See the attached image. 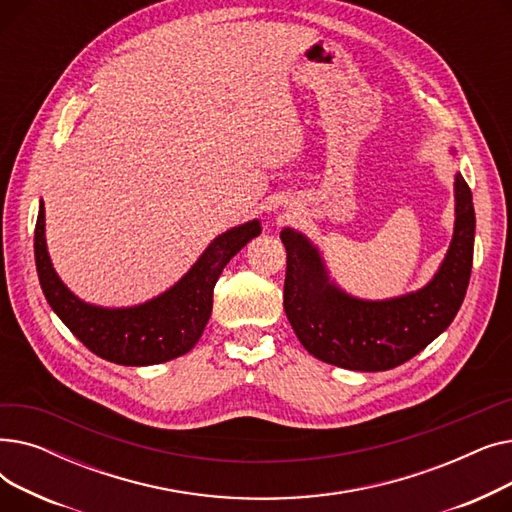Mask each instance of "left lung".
I'll use <instances>...</instances> for the list:
<instances>
[{
    "label": "left lung",
    "instance_id": "1",
    "mask_svg": "<svg viewBox=\"0 0 512 512\" xmlns=\"http://www.w3.org/2000/svg\"><path fill=\"white\" fill-rule=\"evenodd\" d=\"M454 234L436 276L421 290L386 301H363L330 282L317 247L292 228L286 247L284 311L307 351L319 361L386 371L413 359L436 340L459 313L471 278L475 211L471 188L454 178Z\"/></svg>",
    "mask_w": 512,
    "mask_h": 512
}]
</instances>
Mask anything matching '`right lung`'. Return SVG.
Instances as JSON below:
<instances>
[{
	"label": "right lung",
	"mask_w": 512,
	"mask_h": 512,
	"mask_svg": "<svg viewBox=\"0 0 512 512\" xmlns=\"http://www.w3.org/2000/svg\"><path fill=\"white\" fill-rule=\"evenodd\" d=\"M261 234L259 220L215 238L197 263L170 290L134 307H95L66 288L56 274L45 242V207L35 226V263L49 307L97 357L118 365H157L176 359L199 342L213 307V286L226 263Z\"/></svg>",
	"instance_id": "obj_1"
}]
</instances>
